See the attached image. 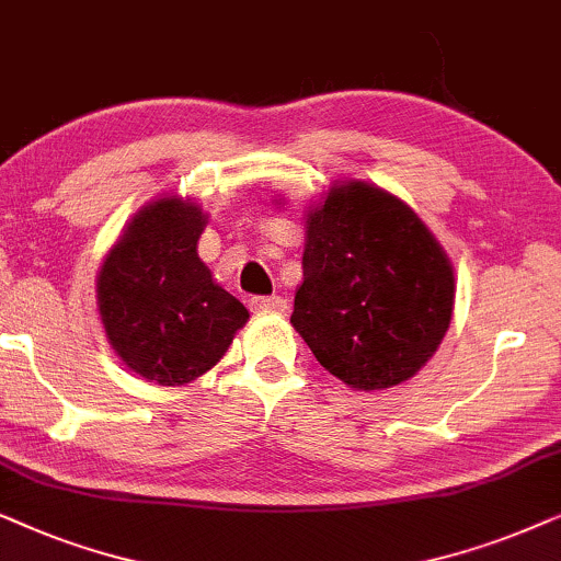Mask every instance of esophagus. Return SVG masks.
Returning <instances> with one entry per match:
<instances>
[{
	"mask_svg": "<svg viewBox=\"0 0 561 561\" xmlns=\"http://www.w3.org/2000/svg\"><path fill=\"white\" fill-rule=\"evenodd\" d=\"M249 305H251L253 312H282V310H287V300H285V297H279V295H253Z\"/></svg>",
	"mask_w": 561,
	"mask_h": 561,
	"instance_id": "esophagus-1",
	"label": "esophagus"
}]
</instances>
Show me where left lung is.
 I'll list each match as a JSON object with an SVG mask.
<instances>
[{
  "instance_id": "8db88e82",
  "label": "left lung",
  "mask_w": 561,
  "mask_h": 561,
  "mask_svg": "<svg viewBox=\"0 0 561 561\" xmlns=\"http://www.w3.org/2000/svg\"><path fill=\"white\" fill-rule=\"evenodd\" d=\"M454 268L398 197L333 186L310 213L293 325L341 382L385 390L415 375L449 331Z\"/></svg>"
}]
</instances>
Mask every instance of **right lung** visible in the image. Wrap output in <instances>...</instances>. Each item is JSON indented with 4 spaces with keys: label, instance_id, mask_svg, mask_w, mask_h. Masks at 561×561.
Masks as SVG:
<instances>
[{
    "label": "right lung",
    "instance_id": "1",
    "mask_svg": "<svg viewBox=\"0 0 561 561\" xmlns=\"http://www.w3.org/2000/svg\"><path fill=\"white\" fill-rule=\"evenodd\" d=\"M205 215L163 197L144 207L96 282L112 348L156 385H186L220 362L249 310L197 256Z\"/></svg>",
    "mask_w": 561,
    "mask_h": 561
}]
</instances>
